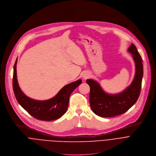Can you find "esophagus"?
Here are the masks:
<instances>
[{"instance_id":"esophagus-1","label":"esophagus","mask_w":156,"mask_h":156,"mask_svg":"<svg viewBox=\"0 0 156 156\" xmlns=\"http://www.w3.org/2000/svg\"><path fill=\"white\" fill-rule=\"evenodd\" d=\"M83 77H84L85 79H87L88 77H87V76H83Z\"/></svg>"}]
</instances>
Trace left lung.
<instances>
[{"label":"left lung","mask_w":156,"mask_h":156,"mask_svg":"<svg viewBox=\"0 0 156 156\" xmlns=\"http://www.w3.org/2000/svg\"><path fill=\"white\" fill-rule=\"evenodd\" d=\"M128 50L132 54L135 60L136 73L132 84L123 92L114 95H108L97 82L91 79L86 80L90 88L89 100L91 110L98 116L111 117L122 114L138 99L143 75L142 58L133 44Z\"/></svg>","instance_id":"8db88e82"}]
</instances>
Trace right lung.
<instances>
[{
    "mask_svg": "<svg viewBox=\"0 0 156 156\" xmlns=\"http://www.w3.org/2000/svg\"><path fill=\"white\" fill-rule=\"evenodd\" d=\"M16 63L17 59L13 68V89L18 103L30 115L38 120L50 121L60 118L67 111L71 93L82 83V80L66 85L51 99L45 101L34 100L26 97L18 86Z\"/></svg>",
    "mask_w": 156,
    "mask_h": 156,
    "instance_id": "1",
    "label": "right lung"
}]
</instances>
